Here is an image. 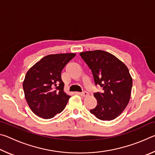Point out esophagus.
<instances>
[{
    "label": "esophagus",
    "instance_id": "1",
    "mask_svg": "<svg viewBox=\"0 0 155 155\" xmlns=\"http://www.w3.org/2000/svg\"><path fill=\"white\" fill-rule=\"evenodd\" d=\"M88 95H89V93L87 92V91H83V92H82V93L81 94V96H83V97H87Z\"/></svg>",
    "mask_w": 155,
    "mask_h": 155
}]
</instances>
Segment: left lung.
I'll return each mask as SVG.
<instances>
[{
  "mask_svg": "<svg viewBox=\"0 0 155 155\" xmlns=\"http://www.w3.org/2000/svg\"><path fill=\"white\" fill-rule=\"evenodd\" d=\"M80 55L92 72L95 85L103 88L102 92L94 94L97 105L90 113L99 120H114L130 101L133 80L128 68L116 57L101 50Z\"/></svg>",
  "mask_w": 155,
  "mask_h": 155,
  "instance_id": "obj_1",
  "label": "left lung"
}]
</instances>
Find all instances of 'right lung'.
<instances>
[{"label": "right lung", "instance_id": "right-lung-1", "mask_svg": "<svg viewBox=\"0 0 155 155\" xmlns=\"http://www.w3.org/2000/svg\"><path fill=\"white\" fill-rule=\"evenodd\" d=\"M76 54H49L31 67L23 82L26 101L34 114L51 119L61 113L70 96L64 92L61 71Z\"/></svg>", "mask_w": 155, "mask_h": 155}]
</instances>
